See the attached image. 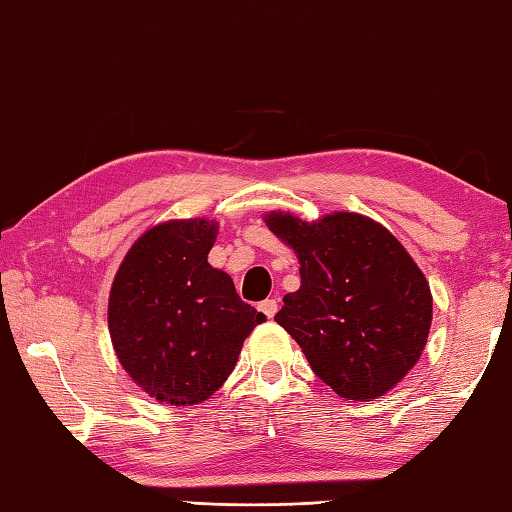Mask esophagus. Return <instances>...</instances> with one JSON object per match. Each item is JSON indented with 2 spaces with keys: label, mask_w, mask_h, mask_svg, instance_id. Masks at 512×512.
<instances>
[{
  "label": "esophagus",
  "mask_w": 512,
  "mask_h": 512,
  "mask_svg": "<svg viewBox=\"0 0 512 512\" xmlns=\"http://www.w3.org/2000/svg\"><path fill=\"white\" fill-rule=\"evenodd\" d=\"M258 310L263 312L267 318H272L278 312V301L276 298H265L263 303H258Z\"/></svg>",
  "instance_id": "34e87169"
}]
</instances>
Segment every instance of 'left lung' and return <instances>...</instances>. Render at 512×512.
Masks as SVG:
<instances>
[{"label":"left lung","mask_w":512,"mask_h":512,"mask_svg":"<svg viewBox=\"0 0 512 512\" xmlns=\"http://www.w3.org/2000/svg\"><path fill=\"white\" fill-rule=\"evenodd\" d=\"M265 225L301 265V287L274 318L314 374L347 401L390 392L419 361L432 325L430 285L406 247L352 211L312 223L269 211Z\"/></svg>","instance_id":"1"}]
</instances>
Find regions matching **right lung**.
<instances>
[{"label":"right lung","mask_w":512,"mask_h":512,"mask_svg":"<svg viewBox=\"0 0 512 512\" xmlns=\"http://www.w3.org/2000/svg\"><path fill=\"white\" fill-rule=\"evenodd\" d=\"M218 236L209 218L167 220L131 245L109 294V334L120 365L160 403L196 406L234 370L263 312L207 263Z\"/></svg>","instance_id":"1"}]
</instances>
